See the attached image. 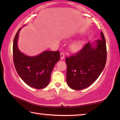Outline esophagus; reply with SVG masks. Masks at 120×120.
Here are the masks:
<instances>
[{"instance_id":"obj_1","label":"esophagus","mask_w":120,"mask_h":120,"mask_svg":"<svg viewBox=\"0 0 120 120\" xmlns=\"http://www.w3.org/2000/svg\"><path fill=\"white\" fill-rule=\"evenodd\" d=\"M64 58V52H61L60 53V58L61 60H63Z\"/></svg>"}]
</instances>
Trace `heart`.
<instances>
[{
  "mask_svg": "<svg viewBox=\"0 0 120 120\" xmlns=\"http://www.w3.org/2000/svg\"><path fill=\"white\" fill-rule=\"evenodd\" d=\"M83 44H84V41L82 40H78L74 42L71 44V48L72 50L75 51H78L82 48Z\"/></svg>",
  "mask_w": 120,
  "mask_h": 120,
  "instance_id": "b5f03b06",
  "label": "heart"
}]
</instances>
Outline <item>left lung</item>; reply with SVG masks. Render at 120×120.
<instances>
[{
  "label": "left lung",
  "mask_w": 120,
  "mask_h": 120,
  "mask_svg": "<svg viewBox=\"0 0 120 120\" xmlns=\"http://www.w3.org/2000/svg\"><path fill=\"white\" fill-rule=\"evenodd\" d=\"M101 38L88 42L75 55L66 57L67 83L74 90H81L93 84L102 72L106 62V41Z\"/></svg>",
  "instance_id": "left-lung-1"
}]
</instances>
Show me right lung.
Masks as SVG:
<instances>
[{
    "mask_svg": "<svg viewBox=\"0 0 120 120\" xmlns=\"http://www.w3.org/2000/svg\"><path fill=\"white\" fill-rule=\"evenodd\" d=\"M21 28L16 34L13 41V61L16 71L29 86L36 89L45 88L49 84L53 69L60 60V52L45 51L34 56L24 54L17 46Z\"/></svg>",
    "mask_w": 120,
    "mask_h": 120,
    "instance_id": "right-lung-1",
    "label": "right lung"
}]
</instances>
